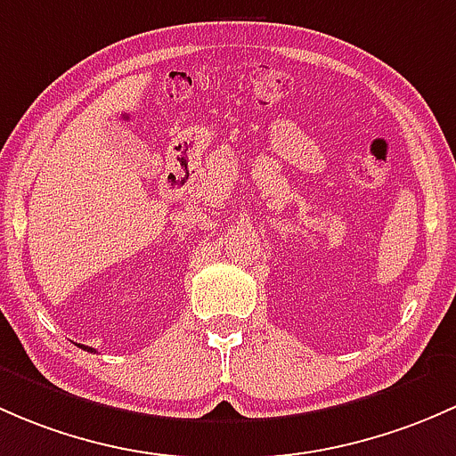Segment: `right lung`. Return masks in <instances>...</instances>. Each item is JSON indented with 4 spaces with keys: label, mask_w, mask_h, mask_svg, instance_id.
Wrapping results in <instances>:
<instances>
[{
    "label": "right lung",
    "mask_w": 456,
    "mask_h": 456,
    "mask_svg": "<svg viewBox=\"0 0 456 456\" xmlns=\"http://www.w3.org/2000/svg\"><path fill=\"white\" fill-rule=\"evenodd\" d=\"M78 346H81V349H87V351H94V349H89V346H83V345H78Z\"/></svg>",
    "instance_id": "1"
}]
</instances>
